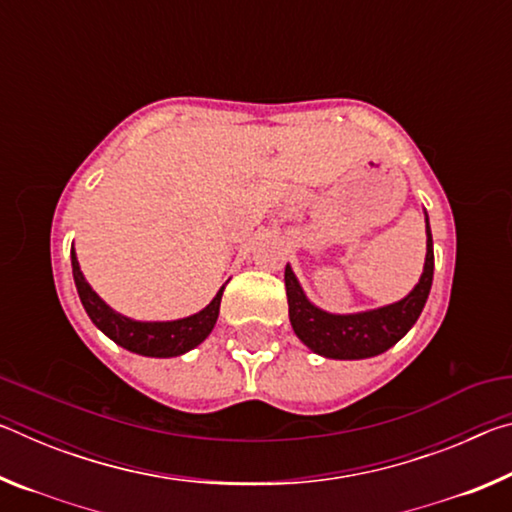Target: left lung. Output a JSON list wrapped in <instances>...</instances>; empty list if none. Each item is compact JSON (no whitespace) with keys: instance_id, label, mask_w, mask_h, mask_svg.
<instances>
[{"instance_id":"1","label":"left lung","mask_w":512,"mask_h":512,"mask_svg":"<svg viewBox=\"0 0 512 512\" xmlns=\"http://www.w3.org/2000/svg\"><path fill=\"white\" fill-rule=\"evenodd\" d=\"M433 282V239L427 219V257L420 282L409 296L393 305L361 311V314H327L307 300L291 266L284 268L289 318L298 339L327 359H368L386 352L402 339L420 318Z\"/></svg>"}]
</instances>
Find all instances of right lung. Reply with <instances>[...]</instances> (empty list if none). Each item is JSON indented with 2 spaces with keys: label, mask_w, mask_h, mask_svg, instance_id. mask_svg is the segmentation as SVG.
<instances>
[{
  "label": "right lung",
  "mask_w": 512,
  "mask_h": 512,
  "mask_svg": "<svg viewBox=\"0 0 512 512\" xmlns=\"http://www.w3.org/2000/svg\"><path fill=\"white\" fill-rule=\"evenodd\" d=\"M72 273L76 291H79V298L92 323L97 325L103 334L110 336L117 345H121V348L131 350L135 354H144V357H178V354H185L196 348L198 343H203L214 329L216 318H219L221 296L225 289L223 284L210 305L194 316L167 320V323H142V320L126 318L117 314V311H112L106 302L92 291V287L85 282V277L81 273L74 248Z\"/></svg>",
  "instance_id": "1"
}]
</instances>
